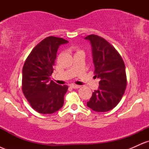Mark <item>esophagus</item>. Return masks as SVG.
Masks as SVG:
<instances>
[{
  "instance_id": "1",
  "label": "esophagus",
  "mask_w": 149,
  "mask_h": 149,
  "mask_svg": "<svg viewBox=\"0 0 149 149\" xmlns=\"http://www.w3.org/2000/svg\"><path fill=\"white\" fill-rule=\"evenodd\" d=\"M71 87L72 88H73V89H78V88H80V85H73V84H72L71 85Z\"/></svg>"
}]
</instances>
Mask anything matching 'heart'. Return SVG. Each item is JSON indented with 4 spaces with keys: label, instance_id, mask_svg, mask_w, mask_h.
<instances>
[{
    "label": "heart",
    "instance_id": "b5f03b06",
    "mask_svg": "<svg viewBox=\"0 0 149 149\" xmlns=\"http://www.w3.org/2000/svg\"><path fill=\"white\" fill-rule=\"evenodd\" d=\"M79 51H81V50H80V49H76V52H79Z\"/></svg>",
    "mask_w": 149,
    "mask_h": 149
}]
</instances>
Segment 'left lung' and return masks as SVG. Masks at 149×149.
I'll use <instances>...</instances> for the list:
<instances>
[{"label":"left lung","instance_id":"8db88e82","mask_svg":"<svg viewBox=\"0 0 149 149\" xmlns=\"http://www.w3.org/2000/svg\"><path fill=\"white\" fill-rule=\"evenodd\" d=\"M85 39L92 45L95 78L100 79L98 90L92 92L87 106L97 112H107L121 100L127 86L125 66L120 54L107 40L95 34Z\"/></svg>","mask_w":149,"mask_h":149}]
</instances>
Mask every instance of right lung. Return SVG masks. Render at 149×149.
Instances as JSON below:
<instances>
[{"instance_id": "add662e5", "label": "right lung", "mask_w": 149, "mask_h": 149, "mask_svg": "<svg viewBox=\"0 0 149 149\" xmlns=\"http://www.w3.org/2000/svg\"><path fill=\"white\" fill-rule=\"evenodd\" d=\"M68 42L62 38H45L32 49L24 64L22 92L31 107L40 113H53L64 105L68 86L49 82V79L58 48Z\"/></svg>"}]
</instances>
